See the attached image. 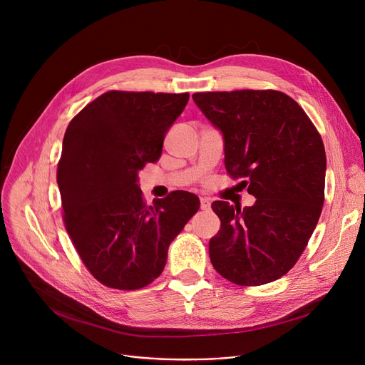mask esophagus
Returning <instances> with one entry per match:
<instances>
[{
    "mask_svg": "<svg viewBox=\"0 0 365 365\" xmlns=\"http://www.w3.org/2000/svg\"><path fill=\"white\" fill-rule=\"evenodd\" d=\"M201 202V210H208L210 208V198H200Z\"/></svg>",
    "mask_w": 365,
    "mask_h": 365,
    "instance_id": "1",
    "label": "esophagus"
}]
</instances>
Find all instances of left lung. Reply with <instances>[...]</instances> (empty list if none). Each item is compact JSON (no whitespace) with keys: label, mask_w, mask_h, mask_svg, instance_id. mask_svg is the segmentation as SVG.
Returning <instances> with one entry per match:
<instances>
[{"label":"left lung","mask_w":365,"mask_h":365,"mask_svg":"<svg viewBox=\"0 0 365 365\" xmlns=\"http://www.w3.org/2000/svg\"><path fill=\"white\" fill-rule=\"evenodd\" d=\"M194 102L225 139V167L244 179L252 207L215 201L219 232L210 240L215 269L253 287L296 264L324 204L325 149L302 106L277 90L195 93Z\"/></svg>","instance_id":"1"}]
</instances>
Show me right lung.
Wrapping results in <instances>:
<instances>
[{
	"label": "right lung",
	"mask_w": 365,
	"mask_h": 365,
	"mask_svg": "<svg viewBox=\"0 0 365 365\" xmlns=\"http://www.w3.org/2000/svg\"><path fill=\"white\" fill-rule=\"evenodd\" d=\"M189 93L110 90L71 120L57 164L63 223L88 272L117 290L157 279L170 242L200 208L197 195L173 190L148 205L139 171L155 163Z\"/></svg>",
	"instance_id": "1"
}]
</instances>
